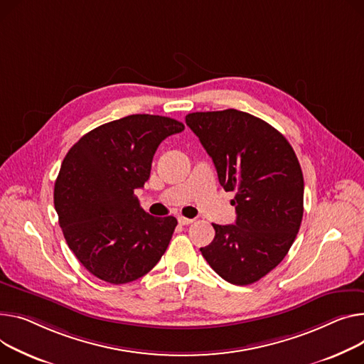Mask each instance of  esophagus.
<instances>
[{
  "label": "esophagus",
  "mask_w": 364,
  "mask_h": 364,
  "mask_svg": "<svg viewBox=\"0 0 364 364\" xmlns=\"http://www.w3.org/2000/svg\"><path fill=\"white\" fill-rule=\"evenodd\" d=\"M178 223L181 225H190V224L195 223V220H191V218H186V216H178Z\"/></svg>",
  "instance_id": "1"
}]
</instances>
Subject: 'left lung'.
Returning <instances> with one entry per match:
<instances>
[{
	"label": "left lung",
	"mask_w": 364,
	"mask_h": 364,
	"mask_svg": "<svg viewBox=\"0 0 364 364\" xmlns=\"http://www.w3.org/2000/svg\"><path fill=\"white\" fill-rule=\"evenodd\" d=\"M186 124L220 184L235 193V224H212L215 238L200 252L225 281L253 284L277 268L300 230L304 181L296 152L277 129L243 111L191 112Z\"/></svg>",
	"instance_id": "8db88e82"
}]
</instances>
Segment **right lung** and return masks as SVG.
I'll use <instances>...</instances> for the list:
<instances>
[{"mask_svg":"<svg viewBox=\"0 0 364 364\" xmlns=\"http://www.w3.org/2000/svg\"><path fill=\"white\" fill-rule=\"evenodd\" d=\"M183 130L174 118L134 114L93 129L67 152L54 205L70 250L96 278L132 282L165 253L177 220L144 212L134 190L149 180L161 141Z\"/></svg>","mask_w":364,"mask_h":364,"instance_id":"1","label":"right lung"}]
</instances>
